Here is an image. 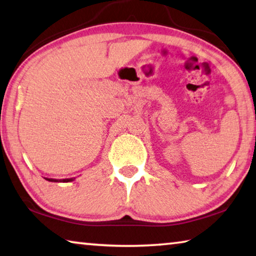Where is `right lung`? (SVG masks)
<instances>
[{
  "instance_id": "right-lung-1",
  "label": "right lung",
  "mask_w": 256,
  "mask_h": 256,
  "mask_svg": "<svg viewBox=\"0 0 256 256\" xmlns=\"http://www.w3.org/2000/svg\"><path fill=\"white\" fill-rule=\"evenodd\" d=\"M48 181H51V182H72L75 180V178H70V179H62V180H56V179H48L46 178Z\"/></svg>"
}]
</instances>
